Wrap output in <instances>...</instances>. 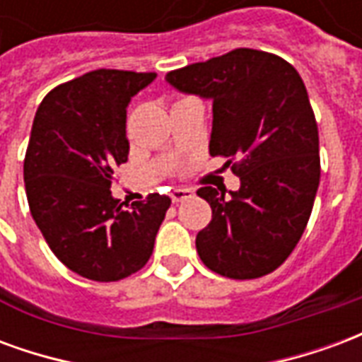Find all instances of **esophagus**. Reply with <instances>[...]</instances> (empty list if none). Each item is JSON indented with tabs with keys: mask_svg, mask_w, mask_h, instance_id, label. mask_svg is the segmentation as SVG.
I'll list each match as a JSON object with an SVG mask.
<instances>
[{
	"mask_svg": "<svg viewBox=\"0 0 362 362\" xmlns=\"http://www.w3.org/2000/svg\"><path fill=\"white\" fill-rule=\"evenodd\" d=\"M170 197H173L174 204H180V202H184V199L194 197V192H192V189L178 188V189H173V192H170Z\"/></svg>",
	"mask_w": 362,
	"mask_h": 362,
	"instance_id": "1",
	"label": "esophagus"
}]
</instances>
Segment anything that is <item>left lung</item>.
I'll list each match as a JSON object with an SVG mask.
<instances>
[{"mask_svg":"<svg viewBox=\"0 0 362 362\" xmlns=\"http://www.w3.org/2000/svg\"><path fill=\"white\" fill-rule=\"evenodd\" d=\"M186 95L213 100L209 153L233 160L236 192L204 186L211 223L199 258L230 279L275 272L300 240L320 184L318 124L300 75L275 54L236 48L166 74Z\"/></svg>","mask_w":362,"mask_h":362,"instance_id":"1","label":"left lung"}]
</instances>
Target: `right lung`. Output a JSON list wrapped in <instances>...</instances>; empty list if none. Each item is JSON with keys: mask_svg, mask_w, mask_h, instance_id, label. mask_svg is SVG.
Listing matches in <instances>:
<instances>
[{"mask_svg": "<svg viewBox=\"0 0 362 362\" xmlns=\"http://www.w3.org/2000/svg\"><path fill=\"white\" fill-rule=\"evenodd\" d=\"M157 74L96 69L52 89L36 110L25 155L30 215L56 258L81 277L110 283L153 254L170 197L151 194L124 209L112 197L127 160L126 108Z\"/></svg>", "mask_w": 362, "mask_h": 362, "instance_id": "add662e5", "label": "right lung"}]
</instances>
